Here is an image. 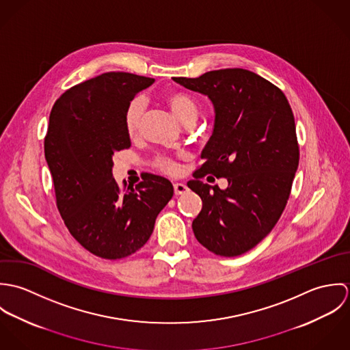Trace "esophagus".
Instances as JSON below:
<instances>
[{"label":"esophagus","instance_id":"obj_1","mask_svg":"<svg viewBox=\"0 0 350 350\" xmlns=\"http://www.w3.org/2000/svg\"><path fill=\"white\" fill-rule=\"evenodd\" d=\"M174 191H175L176 196H182V194H185V193L189 191V187H187L185 183L176 182V183L174 185Z\"/></svg>","mask_w":350,"mask_h":350}]
</instances>
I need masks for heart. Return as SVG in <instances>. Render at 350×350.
Returning a JSON list of instances; mask_svg holds the SVG:
<instances>
[{
    "label": "heart",
    "instance_id": "obj_1",
    "mask_svg": "<svg viewBox=\"0 0 350 350\" xmlns=\"http://www.w3.org/2000/svg\"><path fill=\"white\" fill-rule=\"evenodd\" d=\"M164 100L168 103L170 109L172 110V113L178 121L183 122L187 118H197V113H198L197 105L187 94L179 93V92H172V93L165 94ZM142 114H143V102L140 98H135L128 105L125 114H124L125 132L131 139L136 137L139 133ZM153 165H154V168H157L165 174H170V175H175L179 171L178 161L172 156H167V154L156 156L153 159Z\"/></svg>",
    "mask_w": 350,
    "mask_h": 350
}]
</instances>
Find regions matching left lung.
I'll use <instances>...</instances> for the list:
<instances>
[{"label":"left lung","instance_id":"1","mask_svg":"<svg viewBox=\"0 0 350 350\" xmlns=\"http://www.w3.org/2000/svg\"><path fill=\"white\" fill-rule=\"evenodd\" d=\"M172 79L207 96L215 110L204 163L187 182L202 200L194 234L218 256H240L273 229L290 198L299 164L291 106L279 88L244 68ZM207 173L226 177L228 189L203 184Z\"/></svg>","mask_w":350,"mask_h":350}]
</instances>
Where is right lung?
I'll list each match as a JSON object with an SVG mask.
<instances>
[{"label":"right lung","mask_w":350,"mask_h":350,"mask_svg":"<svg viewBox=\"0 0 350 350\" xmlns=\"http://www.w3.org/2000/svg\"><path fill=\"white\" fill-rule=\"evenodd\" d=\"M154 79L105 72L66 90L52 106L44 139L56 206L71 236L90 253L117 260L140 250L174 196L171 182L147 174L135 187L113 178L114 154L131 147L124 114Z\"/></svg>","instance_id":"obj_1"}]
</instances>
